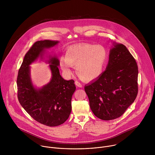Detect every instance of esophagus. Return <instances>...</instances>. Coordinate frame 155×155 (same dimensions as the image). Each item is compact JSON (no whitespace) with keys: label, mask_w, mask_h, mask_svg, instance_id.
<instances>
[{"label":"esophagus","mask_w":155,"mask_h":155,"mask_svg":"<svg viewBox=\"0 0 155 155\" xmlns=\"http://www.w3.org/2000/svg\"><path fill=\"white\" fill-rule=\"evenodd\" d=\"M75 85H76L77 86H78V87H82L81 83H80L78 81H75Z\"/></svg>","instance_id":"34e87169"}]
</instances>
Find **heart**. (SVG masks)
Masks as SVG:
<instances>
[{
  "mask_svg": "<svg viewBox=\"0 0 155 155\" xmlns=\"http://www.w3.org/2000/svg\"><path fill=\"white\" fill-rule=\"evenodd\" d=\"M107 51L101 45L82 43L70 46L65 51V57L59 59L64 72L72 74V67L78 77L84 81H92L102 73L107 60Z\"/></svg>",
  "mask_w": 155,
  "mask_h": 155,
  "instance_id": "heart-1",
  "label": "heart"
}]
</instances>
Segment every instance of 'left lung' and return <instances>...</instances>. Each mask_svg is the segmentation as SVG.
Masks as SVG:
<instances>
[{
    "instance_id": "8db88e82",
    "label": "left lung",
    "mask_w": 155,
    "mask_h": 155,
    "mask_svg": "<svg viewBox=\"0 0 155 155\" xmlns=\"http://www.w3.org/2000/svg\"><path fill=\"white\" fill-rule=\"evenodd\" d=\"M137 79L136 59L123 44L114 43L106 70L84 86L94 115L102 120L121 117L137 96Z\"/></svg>"
}]
</instances>
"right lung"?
<instances>
[{
  "label": "right lung",
  "mask_w": 155,
  "mask_h": 155,
  "mask_svg": "<svg viewBox=\"0 0 155 155\" xmlns=\"http://www.w3.org/2000/svg\"><path fill=\"white\" fill-rule=\"evenodd\" d=\"M58 43L48 40L35 42L25 54L17 77L18 99L21 106L35 121L51 127L63 124L69 117L72 97L76 90L74 81L62 78L58 67L59 61L56 57H52L48 61L51 80L41 89L36 90L31 80L29 65L42 56L45 48Z\"/></svg>",
  "instance_id": "obj_1"
}]
</instances>
